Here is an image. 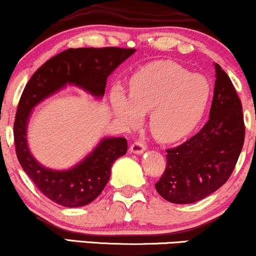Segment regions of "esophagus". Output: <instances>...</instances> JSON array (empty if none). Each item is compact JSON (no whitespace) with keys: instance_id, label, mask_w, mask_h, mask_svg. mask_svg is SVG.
<instances>
[{"instance_id":"1","label":"esophagus","mask_w":256,"mask_h":256,"mask_svg":"<svg viewBox=\"0 0 256 256\" xmlns=\"http://www.w3.org/2000/svg\"><path fill=\"white\" fill-rule=\"evenodd\" d=\"M145 148H146L145 144L141 142V141L138 140V141H135V142L132 144L130 152L135 153V154H140V153H142L144 151H145Z\"/></svg>"}]
</instances>
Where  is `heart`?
<instances>
[{
    "mask_svg": "<svg viewBox=\"0 0 256 256\" xmlns=\"http://www.w3.org/2000/svg\"><path fill=\"white\" fill-rule=\"evenodd\" d=\"M211 86L205 76L192 74L174 62H154L130 79L129 96L116 87L111 105L130 127L150 112L151 133L162 142H174L193 130L202 117Z\"/></svg>",
    "mask_w": 256,
    "mask_h": 256,
    "instance_id": "b5f03b06",
    "label": "heart"
}]
</instances>
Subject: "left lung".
I'll return each mask as SVG.
<instances>
[{
  "label": "left lung",
  "instance_id": "left-lung-1",
  "mask_svg": "<svg viewBox=\"0 0 256 256\" xmlns=\"http://www.w3.org/2000/svg\"><path fill=\"white\" fill-rule=\"evenodd\" d=\"M210 118L193 138L166 150L156 189L174 204H193L219 189L235 169L244 144L242 103L230 78L216 64Z\"/></svg>",
  "mask_w": 256,
  "mask_h": 256
}]
</instances>
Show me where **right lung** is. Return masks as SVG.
Returning <instances> with one entry per match:
<instances>
[{"instance_id": "obj_1", "label": "right lung", "mask_w": 256, "mask_h": 256, "mask_svg": "<svg viewBox=\"0 0 256 256\" xmlns=\"http://www.w3.org/2000/svg\"><path fill=\"white\" fill-rule=\"evenodd\" d=\"M135 51L115 46L67 49L48 60L26 84L15 115V152L24 171L54 202L64 207H80L92 202L109 181L114 162L127 153V140L103 139L92 153L70 170L46 169L32 157L27 146L26 128L31 110L67 84L79 86L96 97H103L108 76Z\"/></svg>"}]
</instances>
